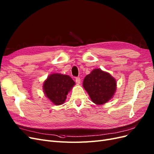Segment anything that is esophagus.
<instances>
[{"label":"esophagus","mask_w":154,"mask_h":154,"mask_svg":"<svg viewBox=\"0 0 154 154\" xmlns=\"http://www.w3.org/2000/svg\"><path fill=\"white\" fill-rule=\"evenodd\" d=\"M76 82L78 83V84H80V82H81V80H80V78H79V77H76Z\"/></svg>","instance_id":"34e87169"}]
</instances>
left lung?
Listing matches in <instances>:
<instances>
[{
	"mask_svg": "<svg viewBox=\"0 0 154 154\" xmlns=\"http://www.w3.org/2000/svg\"><path fill=\"white\" fill-rule=\"evenodd\" d=\"M83 87L93 103L101 105L112 98L117 88V82L110 73L101 69H94L85 77Z\"/></svg>",
	"mask_w": 154,
	"mask_h": 154,
	"instance_id": "1",
	"label": "left lung"
}]
</instances>
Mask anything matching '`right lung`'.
<instances>
[{
	"label": "right lung",
	"mask_w": 154,
	"mask_h": 154,
	"mask_svg": "<svg viewBox=\"0 0 154 154\" xmlns=\"http://www.w3.org/2000/svg\"><path fill=\"white\" fill-rule=\"evenodd\" d=\"M76 83L66 74L53 73L44 82L43 91L45 96L53 104L60 105L64 103L67 95Z\"/></svg>",
	"instance_id": "add662e5"
}]
</instances>
